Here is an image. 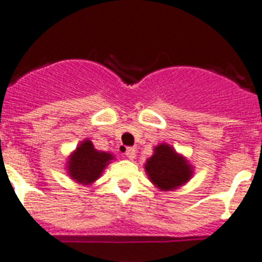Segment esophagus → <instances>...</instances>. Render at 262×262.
<instances>
[{"mask_svg":"<svg viewBox=\"0 0 262 262\" xmlns=\"http://www.w3.org/2000/svg\"><path fill=\"white\" fill-rule=\"evenodd\" d=\"M125 155H126L127 159L133 160V159L136 157V149L135 148H126V150H125Z\"/></svg>","mask_w":262,"mask_h":262,"instance_id":"1","label":"esophagus"}]
</instances>
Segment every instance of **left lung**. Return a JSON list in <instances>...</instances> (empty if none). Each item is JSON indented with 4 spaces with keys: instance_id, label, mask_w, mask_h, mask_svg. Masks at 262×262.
I'll list each match as a JSON object with an SVG mask.
<instances>
[{
    "instance_id": "obj_1",
    "label": "left lung",
    "mask_w": 262,
    "mask_h": 262,
    "mask_svg": "<svg viewBox=\"0 0 262 262\" xmlns=\"http://www.w3.org/2000/svg\"><path fill=\"white\" fill-rule=\"evenodd\" d=\"M145 171L160 190H173L191 178L190 165L167 144L155 148L153 156L146 161Z\"/></svg>"
}]
</instances>
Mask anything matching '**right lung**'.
I'll list each match as a JSON object with an SVG mask.
<instances>
[{
    "instance_id": "1",
    "label": "right lung",
    "mask_w": 262,
    "mask_h": 262,
    "mask_svg": "<svg viewBox=\"0 0 262 262\" xmlns=\"http://www.w3.org/2000/svg\"><path fill=\"white\" fill-rule=\"evenodd\" d=\"M113 156L110 153L98 152L94 149L91 141L86 140L76 148L69 161L70 176L76 182L89 184L101 176L103 168L107 165Z\"/></svg>"
}]
</instances>
